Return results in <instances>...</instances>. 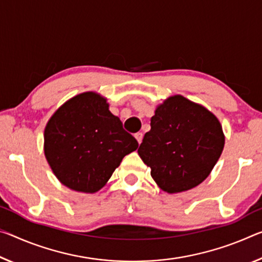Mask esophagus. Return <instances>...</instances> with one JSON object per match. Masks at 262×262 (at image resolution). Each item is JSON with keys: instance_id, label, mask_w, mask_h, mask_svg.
I'll use <instances>...</instances> for the list:
<instances>
[{"instance_id": "1", "label": "esophagus", "mask_w": 262, "mask_h": 262, "mask_svg": "<svg viewBox=\"0 0 262 262\" xmlns=\"http://www.w3.org/2000/svg\"><path fill=\"white\" fill-rule=\"evenodd\" d=\"M142 138H143V135H142V133H136L135 134V139H136V141H138L139 142V144L142 142Z\"/></svg>"}]
</instances>
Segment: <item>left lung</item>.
I'll return each mask as SVG.
<instances>
[{"label": "left lung", "mask_w": 262, "mask_h": 262, "mask_svg": "<svg viewBox=\"0 0 262 262\" xmlns=\"http://www.w3.org/2000/svg\"><path fill=\"white\" fill-rule=\"evenodd\" d=\"M138 152L169 193L201 184L222 155L225 136L218 119L201 105L173 95L157 107Z\"/></svg>", "instance_id": "obj_1"}]
</instances>
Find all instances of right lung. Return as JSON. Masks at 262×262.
I'll use <instances>...</instances> for the list:
<instances>
[{"label": "right lung", "mask_w": 262, "mask_h": 262, "mask_svg": "<svg viewBox=\"0 0 262 262\" xmlns=\"http://www.w3.org/2000/svg\"><path fill=\"white\" fill-rule=\"evenodd\" d=\"M106 99L94 92L76 95L57 110L44 132V152L52 171L68 188L97 192L122 159L138 149Z\"/></svg>", "instance_id": "add662e5"}]
</instances>
